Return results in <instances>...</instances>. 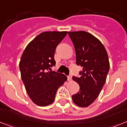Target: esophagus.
<instances>
[{
  "mask_svg": "<svg viewBox=\"0 0 127 127\" xmlns=\"http://www.w3.org/2000/svg\"><path fill=\"white\" fill-rule=\"evenodd\" d=\"M68 80H69V81L71 80V75H70L68 76Z\"/></svg>",
  "mask_w": 127,
  "mask_h": 127,
  "instance_id": "34e87169",
  "label": "esophagus"
}]
</instances>
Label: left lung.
<instances>
[{
    "label": "left lung",
    "mask_w": 127,
    "mask_h": 127,
    "mask_svg": "<svg viewBox=\"0 0 127 127\" xmlns=\"http://www.w3.org/2000/svg\"><path fill=\"white\" fill-rule=\"evenodd\" d=\"M74 45L76 63L82 67L80 77H73L80 90L72 96L77 106L87 107L94 102L106 81L110 68L107 53L102 42L88 32H68Z\"/></svg>",
    "instance_id": "1"
}]
</instances>
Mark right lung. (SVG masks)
I'll return each mask as SVG.
<instances>
[{
    "instance_id": "1",
    "label": "right lung",
    "mask_w": 127,
    "mask_h": 127,
    "mask_svg": "<svg viewBox=\"0 0 127 127\" xmlns=\"http://www.w3.org/2000/svg\"><path fill=\"white\" fill-rule=\"evenodd\" d=\"M67 31L43 32L25 47L19 63L21 78L29 96L35 104L44 107L54 102L58 88L67 77L48 71L56 64L54 54Z\"/></svg>"
}]
</instances>
